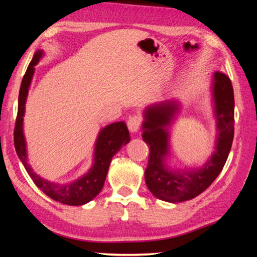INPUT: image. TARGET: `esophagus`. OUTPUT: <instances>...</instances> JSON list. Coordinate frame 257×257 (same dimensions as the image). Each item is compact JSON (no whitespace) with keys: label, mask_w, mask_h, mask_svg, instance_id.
Wrapping results in <instances>:
<instances>
[{"label":"esophagus","mask_w":257,"mask_h":257,"mask_svg":"<svg viewBox=\"0 0 257 257\" xmlns=\"http://www.w3.org/2000/svg\"><path fill=\"white\" fill-rule=\"evenodd\" d=\"M142 124V118L138 115H134V116H130L128 119V128L132 133H136L138 132L139 127H141Z\"/></svg>","instance_id":"obj_1"}]
</instances>
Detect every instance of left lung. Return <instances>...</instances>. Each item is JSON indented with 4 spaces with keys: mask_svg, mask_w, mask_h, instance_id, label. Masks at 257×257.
<instances>
[{
    "mask_svg": "<svg viewBox=\"0 0 257 257\" xmlns=\"http://www.w3.org/2000/svg\"><path fill=\"white\" fill-rule=\"evenodd\" d=\"M213 99L217 127L215 152L202 168L191 171H171L164 162L169 144L167 127L178 112V103L164 101L145 110L142 136L150 146L145 181L155 197L170 203L188 201L203 193L222 171L233 141L234 96L230 78L219 71L213 77Z\"/></svg>",
    "mask_w": 257,
    "mask_h": 257,
    "instance_id": "left-lung-1",
    "label": "left lung"
}]
</instances>
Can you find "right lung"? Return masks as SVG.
I'll return each instance as SVG.
<instances>
[{
	"instance_id": "add662e5",
	"label": "right lung",
	"mask_w": 257,
	"mask_h": 257,
	"mask_svg": "<svg viewBox=\"0 0 257 257\" xmlns=\"http://www.w3.org/2000/svg\"><path fill=\"white\" fill-rule=\"evenodd\" d=\"M43 56V51H37L34 54L32 62L29 63L25 76L21 81L18 99V114H17L16 125H15V147L19 159L23 162L26 171L32 178L38 188L47 196L67 205H84L96 196L102 190L104 181L110 167L111 160L118 152L121 146L129 143V132L123 121L114 122L103 128L97 137L96 145L94 152V164L90 170L80 179L71 182V184L61 186L54 182H50L43 179L33 171V169L27 162V152H26V141L23 132V122L25 115V103L27 99L30 82H32L35 66L38 63Z\"/></svg>"
}]
</instances>
